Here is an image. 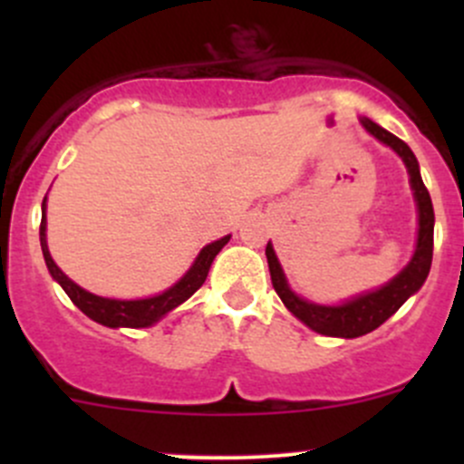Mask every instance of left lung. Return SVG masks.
<instances>
[{"mask_svg": "<svg viewBox=\"0 0 464 464\" xmlns=\"http://www.w3.org/2000/svg\"><path fill=\"white\" fill-rule=\"evenodd\" d=\"M362 125L372 134V137L379 139V141L391 145V148L404 159L406 168H409L411 186H413L415 202H418V213H420L418 246H415L413 260L406 265V269L401 271V274H397L391 283L383 285V287L377 289V292L363 294V296L343 303V305L325 307V305H316V303H307L303 301V298H298L296 294L287 287V280H285L283 269H280L278 258H276L271 245H266V251H265L266 262H269L271 285H274L276 294H278L280 301L285 303V307H287L296 319L305 323L307 327L319 332V334L343 336V339H354V336L368 334V332L377 330L382 323L391 319V316L404 305L406 298L422 287L433 260L435 215H433L431 195H429L427 186H424L422 177H420L418 159H415V154L411 152V148L401 141V139H397L395 134L379 128V125L372 123L371 119H362Z\"/></svg>", "mask_w": 464, "mask_h": 464, "instance_id": "obj_1", "label": "left lung"}]
</instances>
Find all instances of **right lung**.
I'll return each mask as SVG.
<instances>
[{"label":"right lung","mask_w":464,"mask_h":464,"mask_svg":"<svg viewBox=\"0 0 464 464\" xmlns=\"http://www.w3.org/2000/svg\"><path fill=\"white\" fill-rule=\"evenodd\" d=\"M46 208V198L42 202V213ZM228 237L224 236L222 240L210 242L208 246H204L199 251L198 260L193 262L188 271H186L184 278L179 280L177 285H172L170 289H166L163 294L152 298H141V301H111V298H101L93 296V294L85 292L82 287H78L73 280H69L63 271L58 269L53 258L49 254V246H46V218L42 215L40 222V245H42V254H44L46 266H49L51 276L60 283V287L67 292V296L72 298L73 305L78 307L81 312H85L89 319H93L101 325L107 327H148L152 323H157L161 316H166L168 312L175 310L177 305H181L184 301H188L195 292L204 285L206 276H208L210 262L215 260V256L222 251V246L227 245Z\"/></svg>","instance_id":"add662e5"}]
</instances>
